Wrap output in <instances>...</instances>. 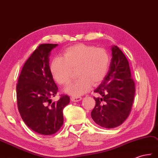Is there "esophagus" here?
I'll return each mask as SVG.
<instances>
[{
    "mask_svg": "<svg viewBox=\"0 0 158 158\" xmlns=\"http://www.w3.org/2000/svg\"><path fill=\"white\" fill-rule=\"evenodd\" d=\"M71 100L73 101V102H78V101L82 100V97H72Z\"/></svg>",
    "mask_w": 158,
    "mask_h": 158,
    "instance_id": "esophagus-1",
    "label": "esophagus"
}]
</instances>
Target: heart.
<instances>
[{
    "instance_id": "obj_1",
    "label": "heart",
    "mask_w": 158,
    "mask_h": 158,
    "mask_svg": "<svg viewBox=\"0 0 158 158\" xmlns=\"http://www.w3.org/2000/svg\"><path fill=\"white\" fill-rule=\"evenodd\" d=\"M110 65L109 52L103 48L78 44L64 50L62 57L52 59L50 71L55 81L61 85H67L71 80L72 69L76 68L78 78L66 87L65 91L78 97L90 90L106 76Z\"/></svg>"
}]
</instances>
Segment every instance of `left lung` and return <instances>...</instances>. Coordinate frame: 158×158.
<instances>
[{"label":"left lung","instance_id":"8db88e82","mask_svg":"<svg viewBox=\"0 0 158 158\" xmlns=\"http://www.w3.org/2000/svg\"><path fill=\"white\" fill-rule=\"evenodd\" d=\"M110 68L102 83L94 90L101 97H94L95 106L91 117L96 124L106 128L121 125L131 113L135 94L128 59L117 46L111 48Z\"/></svg>","mask_w":158,"mask_h":158}]
</instances>
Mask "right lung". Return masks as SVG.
<instances>
[{
	"instance_id": "right-lung-1",
	"label": "right lung",
	"mask_w": 158,
	"mask_h": 158,
	"mask_svg": "<svg viewBox=\"0 0 158 158\" xmlns=\"http://www.w3.org/2000/svg\"><path fill=\"white\" fill-rule=\"evenodd\" d=\"M57 44H42L27 59L17 84V101L22 120L32 131L40 135L57 132L64 124L63 109L69 103V97L61 94L57 102L58 87L52 78L49 55Z\"/></svg>"
}]
</instances>
